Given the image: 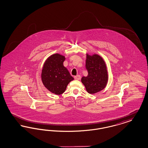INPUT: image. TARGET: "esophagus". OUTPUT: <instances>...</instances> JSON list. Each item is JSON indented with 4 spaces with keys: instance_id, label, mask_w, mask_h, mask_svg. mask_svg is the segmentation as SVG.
<instances>
[{
    "instance_id": "esophagus-1",
    "label": "esophagus",
    "mask_w": 148,
    "mask_h": 148,
    "mask_svg": "<svg viewBox=\"0 0 148 148\" xmlns=\"http://www.w3.org/2000/svg\"><path fill=\"white\" fill-rule=\"evenodd\" d=\"M80 78H81V77H80V76L79 75H77V76H75V77H74V79H75V80H80Z\"/></svg>"
}]
</instances>
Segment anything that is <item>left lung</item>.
Masks as SVG:
<instances>
[{
    "label": "left lung",
    "instance_id": "1",
    "mask_svg": "<svg viewBox=\"0 0 148 148\" xmlns=\"http://www.w3.org/2000/svg\"><path fill=\"white\" fill-rule=\"evenodd\" d=\"M85 66L88 74L83 77L81 81L87 92L94 94L104 89L108 81V74L103 58L96 54L92 56L86 54Z\"/></svg>",
    "mask_w": 148,
    "mask_h": 148
}]
</instances>
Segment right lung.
<instances>
[{
  "label": "right lung",
  "instance_id": "add662e5",
  "mask_svg": "<svg viewBox=\"0 0 148 148\" xmlns=\"http://www.w3.org/2000/svg\"><path fill=\"white\" fill-rule=\"evenodd\" d=\"M65 56L58 53L49 56L43 65L42 81L44 86L50 92L60 95L66 86L74 80L68 70L63 65Z\"/></svg>",
  "mask_w": 148,
  "mask_h": 148
}]
</instances>
